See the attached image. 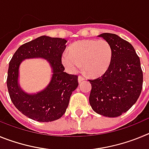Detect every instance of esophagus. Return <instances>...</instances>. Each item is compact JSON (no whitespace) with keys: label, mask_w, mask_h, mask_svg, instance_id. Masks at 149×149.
Segmentation results:
<instances>
[{"label":"esophagus","mask_w":149,"mask_h":149,"mask_svg":"<svg viewBox=\"0 0 149 149\" xmlns=\"http://www.w3.org/2000/svg\"><path fill=\"white\" fill-rule=\"evenodd\" d=\"M84 77H83L82 76H81V75L78 76V82L79 83L82 82V81H84Z\"/></svg>","instance_id":"1"}]
</instances>
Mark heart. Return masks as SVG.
Returning <instances> with one entry per match:
<instances>
[{
    "label": "heart",
    "instance_id": "1",
    "mask_svg": "<svg viewBox=\"0 0 149 149\" xmlns=\"http://www.w3.org/2000/svg\"><path fill=\"white\" fill-rule=\"evenodd\" d=\"M112 59V48L104 39H86L74 43L69 53L63 54L62 62L71 72H76L82 65L90 76H97L107 69Z\"/></svg>",
    "mask_w": 149,
    "mask_h": 149
}]
</instances>
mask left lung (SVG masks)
<instances>
[{
    "label": "left lung",
    "instance_id": "1",
    "mask_svg": "<svg viewBox=\"0 0 149 149\" xmlns=\"http://www.w3.org/2000/svg\"><path fill=\"white\" fill-rule=\"evenodd\" d=\"M112 48V59L104 74L89 80L92 85L89 104L100 115L117 117L136 103L143 89L140 60L131 43L113 33L98 36Z\"/></svg>",
    "mask_w": 149,
    "mask_h": 149
}]
</instances>
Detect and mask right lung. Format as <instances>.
Listing matches in <instances>:
<instances>
[{
    "label": "right lung",
    "mask_w": 149,
    "mask_h": 149,
    "mask_svg": "<svg viewBox=\"0 0 149 149\" xmlns=\"http://www.w3.org/2000/svg\"><path fill=\"white\" fill-rule=\"evenodd\" d=\"M66 42L64 39L42 36L21 45L10 60L6 79L10 99L15 107L30 119L52 122L65 113L71 95L78 86L77 75L64 72L62 64ZM35 57L47 58L54 74L45 90L36 95H28L18 86V68L23 59Z\"/></svg>",
    "instance_id": "add662e5"
}]
</instances>
